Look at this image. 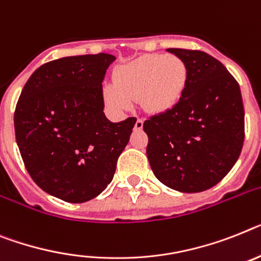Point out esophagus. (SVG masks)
Returning a JSON list of instances; mask_svg holds the SVG:
<instances>
[{
  "label": "esophagus",
  "mask_w": 261,
  "mask_h": 261,
  "mask_svg": "<svg viewBox=\"0 0 261 261\" xmlns=\"http://www.w3.org/2000/svg\"><path fill=\"white\" fill-rule=\"evenodd\" d=\"M134 128L137 131H141L142 128H143V120H142V119H137V122H135Z\"/></svg>",
  "instance_id": "1"
}]
</instances>
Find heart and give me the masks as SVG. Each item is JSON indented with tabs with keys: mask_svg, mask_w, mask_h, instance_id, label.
Here are the masks:
<instances>
[{
	"mask_svg": "<svg viewBox=\"0 0 261 261\" xmlns=\"http://www.w3.org/2000/svg\"><path fill=\"white\" fill-rule=\"evenodd\" d=\"M188 71L178 57L148 54L124 63L115 75L117 85L105 89L107 102L118 110H127L134 100L152 114H164L179 103L186 90Z\"/></svg>",
	"mask_w": 261,
	"mask_h": 261,
	"instance_id": "heart-1",
	"label": "heart"
}]
</instances>
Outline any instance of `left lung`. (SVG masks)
Returning <instances> with one entry per match:
<instances>
[{
    "mask_svg": "<svg viewBox=\"0 0 261 261\" xmlns=\"http://www.w3.org/2000/svg\"><path fill=\"white\" fill-rule=\"evenodd\" d=\"M186 63L179 103L144 120L147 158L159 181L175 191L201 192L218 185L239 159L244 107L239 83L222 62L200 50L167 49Z\"/></svg>",
    "mask_w": 261,
    "mask_h": 261,
    "instance_id": "left-lung-1",
    "label": "left lung"
}]
</instances>
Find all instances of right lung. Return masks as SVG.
<instances>
[{"label": "right lung", "instance_id": "obj_1", "mask_svg": "<svg viewBox=\"0 0 261 261\" xmlns=\"http://www.w3.org/2000/svg\"><path fill=\"white\" fill-rule=\"evenodd\" d=\"M115 56L63 57L34 71L14 113L25 167L51 196L83 203L105 191L137 119L113 123L103 113L102 82Z\"/></svg>", "mask_w": 261, "mask_h": 261}]
</instances>
